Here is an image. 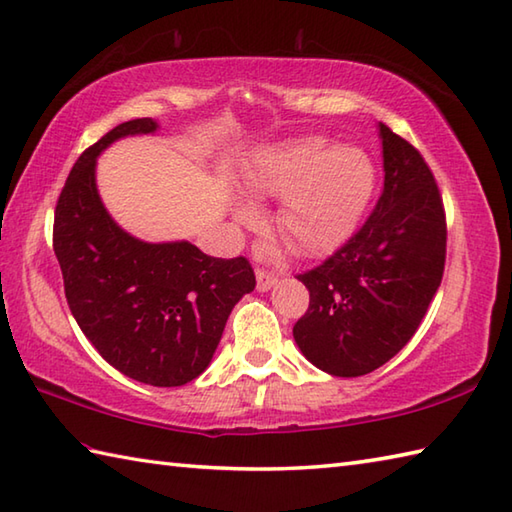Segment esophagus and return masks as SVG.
<instances>
[{"mask_svg": "<svg viewBox=\"0 0 512 512\" xmlns=\"http://www.w3.org/2000/svg\"><path fill=\"white\" fill-rule=\"evenodd\" d=\"M277 284V277L273 273H266V270H257V290L259 293H266Z\"/></svg>", "mask_w": 512, "mask_h": 512, "instance_id": "1", "label": "esophagus"}]
</instances>
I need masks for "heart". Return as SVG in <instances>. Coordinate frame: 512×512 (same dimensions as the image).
Masks as SVG:
<instances>
[{
  "instance_id": "heart-1",
  "label": "heart",
  "mask_w": 512,
  "mask_h": 512,
  "mask_svg": "<svg viewBox=\"0 0 512 512\" xmlns=\"http://www.w3.org/2000/svg\"><path fill=\"white\" fill-rule=\"evenodd\" d=\"M242 195L279 199L275 226L295 253L326 257L342 248L362 219L375 190V166L357 146L330 148L322 137H295L266 144L239 177ZM239 224L255 213L235 208Z\"/></svg>"
}]
</instances>
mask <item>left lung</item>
I'll return each instance as SVG.
<instances>
[{"instance_id":"obj_1","label":"left lung","mask_w":512,"mask_h":512,"mask_svg":"<svg viewBox=\"0 0 512 512\" xmlns=\"http://www.w3.org/2000/svg\"><path fill=\"white\" fill-rule=\"evenodd\" d=\"M382 197L348 244L299 275L310 293L293 328L310 364L333 377L373 373L402 350L442 284L446 217L419 150L379 122Z\"/></svg>"}]
</instances>
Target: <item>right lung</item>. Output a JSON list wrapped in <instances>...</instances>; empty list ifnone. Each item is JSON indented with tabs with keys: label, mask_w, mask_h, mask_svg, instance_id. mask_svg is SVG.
Returning a JSON list of instances; mask_svg holds the SVG:
<instances>
[{
	"label": "right lung",
	"mask_w": 512,
	"mask_h": 512,
	"mask_svg": "<svg viewBox=\"0 0 512 512\" xmlns=\"http://www.w3.org/2000/svg\"><path fill=\"white\" fill-rule=\"evenodd\" d=\"M157 130L155 119H130L84 150L59 195L53 250L70 313L97 353L135 382L170 388L208 368L255 273L244 257H210L186 239L144 242L110 217L97 157L117 139Z\"/></svg>",
	"instance_id": "right-lung-1"
}]
</instances>
